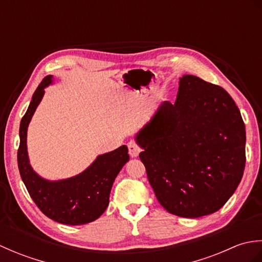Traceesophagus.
Instances as JSON below:
<instances>
[{
  "label": "esophagus",
  "mask_w": 262,
  "mask_h": 262,
  "mask_svg": "<svg viewBox=\"0 0 262 262\" xmlns=\"http://www.w3.org/2000/svg\"><path fill=\"white\" fill-rule=\"evenodd\" d=\"M127 146H128V152H129V155L132 158H137L138 154H140V152L142 151L141 146L138 145L135 141L128 142Z\"/></svg>",
  "instance_id": "34e87169"
}]
</instances>
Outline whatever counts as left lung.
I'll return each instance as SVG.
<instances>
[{
    "mask_svg": "<svg viewBox=\"0 0 262 262\" xmlns=\"http://www.w3.org/2000/svg\"><path fill=\"white\" fill-rule=\"evenodd\" d=\"M140 159L159 203L196 219L219 210L246 166V126L223 88L183 75L176 102L164 101L136 135Z\"/></svg>",
    "mask_w": 262,
    "mask_h": 262,
    "instance_id": "obj_1",
    "label": "left lung"
}]
</instances>
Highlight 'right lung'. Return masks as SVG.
Masks as SVG:
<instances>
[{
    "instance_id": "add662e5",
    "label": "right lung",
    "mask_w": 262,
    "mask_h": 262,
    "mask_svg": "<svg viewBox=\"0 0 262 262\" xmlns=\"http://www.w3.org/2000/svg\"><path fill=\"white\" fill-rule=\"evenodd\" d=\"M52 83L46 76L38 85L27 113L20 124L18 166L21 179L30 197L49 219L66 225H82L96 221L109 205V194L117 174L129 160L126 145L99 155L79 176L59 181H48L39 177L29 164L27 153V129L45 88Z\"/></svg>"
}]
</instances>
